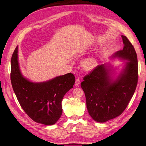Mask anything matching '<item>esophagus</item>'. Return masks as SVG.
Here are the masks:
<instances>
[{
	"label": "esophagus",
	"instance_id": "34e87169",
	"mask_svg": "<svg viewBox=\"0 0 146 146\" xmlns=\"http://www.w3.org/2000/svg\"><path fill=\"white\" fill-rule=\"evenodd\" d=\"M80 79L79 78H78V79H76V81H75V86H79V85H80Z\"/></svg>",
	"mask_w": 146,
	"mask_h": 146
}]
</instances>
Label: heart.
Wrapping results in <instances>:
<instances>
[{"instance_id": "obj_1", "label": "heart", "mask_w": 146, "mask_h": 146, "mask_svg": "<svg viewBox=\"0 0 146 146\" xmlns=\"http://www.w3.org/2000/svg\"><path fill=\"white\" fill-rule=\"evenodd\" d=\"M98 54L94 53L92 56H90L85 59L82 62V66L85 70H91L98 66Z\"/></svg>"}]
</instances>
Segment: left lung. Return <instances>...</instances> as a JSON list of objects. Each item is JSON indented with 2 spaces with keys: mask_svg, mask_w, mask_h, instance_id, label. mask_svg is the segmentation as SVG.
Masks as SVG:
<instances>
[{
  "mask_svg": "<svg viewBox=\"0 0 146 146\" xmlns=\"http://www.w3.org/2000/svg\"><path fill=\"white\" fill-rule=\"evenodd\" d=\"M124 46L112 58L126 61L117 78L110 64L97 66L85 76L80 86L84 91L90 115L104 123L120 115L132 99L138 83V61L135 48L126 36L121 35Z\"/></svg>",
  "mask_w": 146,
  "mask_h": 146,
  "instance_id": "1",
  "label": "left lung"
}]
</instances>
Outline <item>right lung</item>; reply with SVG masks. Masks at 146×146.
I'll use <instances>...</instances> for the list:
<instances>
[{
    "instance_id": "1",
    "label": "right lung",
    "mask_w": 146,
    "mask_h": 146,
    "mask_svg": "<svg viewBox=\"0 0 146 146\" xmlns=\"http://www.w3.org/2000/svg\"><path fill=\"white\" fill-rule=\"evenodd\" d=\"M11 81L21 107L31 119L52 125L62 115V99L73 87L75 79L72 73H67L46 82H31L20 71L17 46L11 58Z\"/></svg>"
}]
</instances>
